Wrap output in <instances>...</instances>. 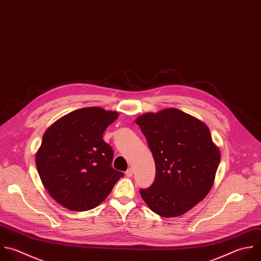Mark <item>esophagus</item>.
I'll return each mask as SVG.
<instances>
[{
    "label": "esophagus",
    "mask_w": 261,
    "mask_h": 261,
    "mask_svg": "<svg viewBox=\"0 0 261 261\" xmlns=\"http://www.w3.org/2000/svg\"><path fill=\"white\" fill-rule=\"evenodd\" d=\"M125 174H126L127 176H132V175L134 174V168H133V167L128 168V169L125 171Z\"/></svg>",
    "instance_id": "esophagus-1"
}]
</instances>
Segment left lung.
Instances as JSON below:
<instances>
[{"instance_id": "1", "label": "left lung", "mask_w": 261, "mask_h": 261, "mask_svg": "<svg viewBox=\"0 0 261 261\" xmlns=\"http://www.w3.org/2000/svg\"><path fill=\"white\" fill-rule=\"evenodd\" d=\"M156 166L155 179L140 194L162 217L182 215L212 188L220 161L208 126L176 108L149 112L136 119Z\"/></svg>"}]
</instances>
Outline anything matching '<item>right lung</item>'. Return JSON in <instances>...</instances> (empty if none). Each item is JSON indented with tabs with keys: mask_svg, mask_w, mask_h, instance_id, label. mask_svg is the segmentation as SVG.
I'll list each match as a JSON object with an SVG mask.
<instances>
[{
	"mask_svg": "<svg viewBox=\"0 0 261 261\" xmlns=\"http://www.w3.org/2000/svg\"><path fill=\"white\" fill-rule=\"evenodd\" d=\"M118 115L100 107L82 108L45 132L36 165L45 189L63 207L72 211L97 207L123 176L111 166L113 151L103 140Z\"/></svg>",
	"mask_w": 261,
	"mask_h": 261,
	"instance_id": "right-lung-1",
	"label": "right lung"
}]
</instances>
